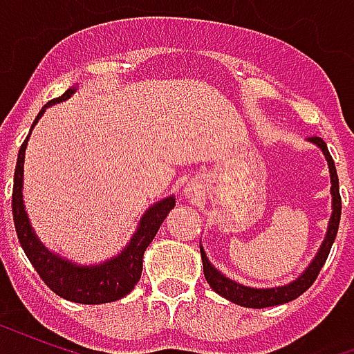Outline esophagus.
Wrapping results in <instances>:
<instances>
[{
  "instance_id": "34e87169",
  "label": "esophagus",
  "mask_w": 354,
  "mask_h": 354,
  "mask_svg": "<svg viewBox=\"0 0 354 354\" xmlns=\"http://www.w3.org/2000/svg\"><path fill=\"white\" fill-rule=\"evenodd\" d=\"M185 195H187V197H192V195H195V189H192V187H185Z\"/></svg>"
}]
</instances>
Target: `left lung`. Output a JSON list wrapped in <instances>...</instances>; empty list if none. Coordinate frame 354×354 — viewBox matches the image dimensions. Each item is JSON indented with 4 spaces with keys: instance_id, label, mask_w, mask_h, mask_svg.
<instances>
[{
    "instance_id": "obj_1",
    "label": "left lung",
    "mask_w": 354,
    "mask_h": 354,
    "mask_svg": "<svg viewBox=\"0 0 354 354\" xmlns=\"http://www.w3.org/2000/svg\"><path fill=\"white\" fill-rule=\"evenodd\" d=\"M309 142H313L315 146H319L322 149V153L326 157L328 169H330V193H332V216L328 222L326 237L320 245L319 252L315 256V260L309 263V267L305 269L304 273L297 277L296 281H292L286 286H277V288H250L245 284L231 281L225 274H222L216 269L210 261H208L207 254L201 246V258H203V271H205V279L210 284V288L214 290L216 294H220L225 299H230L233 304L243 305V307H252V309H263V307H273V305L288 304L292 299H296L304 294L305 290L311 286L313 282L317 281L320 269L326 263L330 248L334 245L335 235H337V227H339V218H342V197H339V180H337V172H335V165L332 155L328 151L326 142L319 136H311Z\"/></svg>"
}]
</instances>
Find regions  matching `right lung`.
<instances>
[{"label":"right lung","mask_w":354,"mask_h":354,"mask_svg":"<svg viewBox=\"0 0 354 354\" xmlns=\"http://www.w3.org/2000/svg\"><path fill=\"white\" fill-rule=\"evenodd\" d=\"M77 87L68 88L62 96H58L49 104H45L39 115L35 117L34 124L39 121V117L45 113V109L58 104V102L68 100ZM32 124V129H34ZM32 132V131H30ZM28 138L20 146L19 159H17V169H15V185H12V220H15V230L19 235L20 246L26 252L28 260L41 277L43 282L49 286L55 294L64 297L68 301L75 304H109L124 297L132 288L136 286L142 274V260L144 252L157 235V231L165 222V218L176 205L174 197H165L159 203H155L147 208L146 214L140 218V223L134 235L129 241L121 252L113 256L111 260L102 261L98 266H77L75 261L64 260L62 256L50 252L45 248L41 241L37 239L35 231L30 225V218L24 208L22 201V182H24V153H26Z\"/></svg>","instance_id":"1"}]
</instances>
